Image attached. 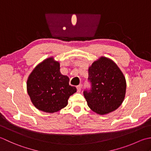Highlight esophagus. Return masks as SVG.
<instances>
[{"label":"esophagus","mask_w":151,"mask_h":151,"mask_svg":"<svg viewBox=\"0 0 151 151\" xmlns=\"http://www.w3.org/2000/svg\"><path fill=\"white\" fill-rule=\"evenodd\" d=\"M76 88L78 92H80L81 90V85H79L78 86H76Z\"/></svg>","instance_id":"1"}]
</instances>
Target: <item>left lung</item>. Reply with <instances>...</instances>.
Wrapping results in <instances>:
<instances>
[{
  "mask_svg": "<svg viewBox=\"0 0 151 151\" xmlns=\"http://www.w3.org/2000/svg\"><path fill=\"white\" fill-rule=\"evenodd\" d=\"M88 81L83 94L88 107L100 115L113 111L121 105L126 93L125 78L111 60L101 57L88 68Z\"/></svg>",
  "mask_w": 151,
  "mask_h": 151,
  "instance_id": "1",
  "label": "left lung"
}]
</instances>
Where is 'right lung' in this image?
Instances as JSON below:
<instances>
[{
    "instance_id": "right-lung-1",
    "label": "right lung",
    "mask_w": 151,
    "mask_h": 151,
    "mask_svg": "<svg viewBox=\"0 0 151 151\" xmlns=\"http://www.w3.org/2000/svg\"><path fill=\"white\" fill-rule=\"evenodd\" d=\"M27 92L37 109L55 113L66 107L76 88L69 85V78L60 72V64L50 58L38 64L27 80Z\"/></svg>"
}]
</instances>
